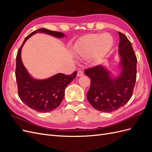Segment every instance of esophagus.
Segmentation results:
<instances>
[{"mask_svg": "<svg viewBox=\"0 0 152 152\" xmlns=\"http://www.w3.org/2000/svg\"><path fill=\"white\" fill-rule=\"evenodd\" d=\"M82 75H83V72H82V71H81V70L78 71V72H77V76L78 77H80Z\"/></svg>", "mask_w": 152, "mask_h": 152, "instance_id": "obj_1", "label": "esophagus"}]
</instances>
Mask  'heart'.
Returning a JSON list of instances; mask_svg holds the SVG:
<instances>
[{"mask_svg": "<svg viewBox=\"0 0 152 152\" xmlns=\"http://www.w3.org/2000/svg\"><path fill=\"white\" fill-rule=\"evenodd\" d=\"M113 44V39L108 33L90 34L83 37L76 44L75 53L81 58L94 56L95 59L99 60L111 49Z\"/></svg>", "mask_w": 152, "mask_h": 152, "instance_id": "obj_1", "label": "heart"}]
</instances>
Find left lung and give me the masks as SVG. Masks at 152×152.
I'll use <instances>...</instances> for the list:
<instances>
[{
	"label": "left lung",
	"mask_w": 152,
	"mask_h": 152,
	"mask_svg": "<svg viewBox=\"0 0 152 152\" xmlns=\"http://www.w3.org/2000/svg\"><path fill=\"white\" fill-rule=\"evenodd\" d=\"M118 35L121 74L111 77L110 72L102 65L85 70V74L91 80L87 100L94 108L102 112H111L126 104L131 98L136 83V54L127 37L119 31Z\"/></svg>",
	"instance_id": "1"
}]
</instances>
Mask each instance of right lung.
Here are the masks:
<instances>
[{
  "label": "right lung",
  "mask_w": 152,
  "mask_h": 152,
  "mask_svg": "<svg viewBox=\"0 0 152 152\" xmlns=\"http://www.w3.org/2000/svg\"><path fill=\"white\" fill-rule=\"evenodd\" d=\"M38 32L45 33L57 38H62V32L40 28L28 35L18 50L16 56V79L18 92L21 100L30 108L39 112H49L58 108L63 99L65 90L69 83L75 79L77 72L71 75L58 73L49 79L37 80L32 78L21 61V49L26 40Z\"/></svg>",
  "instance_id": "add662e5"
}]
</instances>
